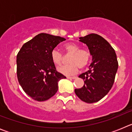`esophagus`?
Instances as JSON below:
<instances>
[{
	"instance_id": "1",
	"label": "esophagus",
	"mask_w": 132,
	"mask_h": 132,
	"mask_svg": "<svg viewBox=\"0 0 132 132\" xmlns=\"http://www.w3.org/2000/svg\"><path fill=\"white\" fill-rule=\"evenodd\" d=\"M67 78L68 79H76L77 77H67Z\"/></svg>"
}]
</instances>
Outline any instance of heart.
<instances>
[{"label":"heart","instance_id":"b5f03b06","mask_svg":"<svg viewBox=\"0 0 132 132\" xmlns=\"http://www.w3.org/2000/svg\"><path fill=\"white\" fill-rule=\"evenodd\" d=\"M63 50L66 54L71 55L69 62V65H64L58 68V71L63 75L70 76L77 73L79 68H84L89 63L91 55L89 50L80 49V45L75 43H67L63 46ZM52 62L57 66L62 64L63 55L57 49H53L51 52Z\"/></svg>","mask_w":132,"mask_h":132}]
</instances>
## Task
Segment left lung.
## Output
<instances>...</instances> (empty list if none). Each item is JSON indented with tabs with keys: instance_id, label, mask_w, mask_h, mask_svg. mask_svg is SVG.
<instances>
[{
	"instance_id": "left-lung-1",
	"label": "left lung",
	"mask_w": 132,
	"mask_h": 132,
	"mask_svg": "<svg viewBox=\"0 0 132 132\" xmlns=\"http://www.w3.org/2000/svg\"><path fill=\"white\" fill-rule=\"evenodd\" d=\"M88 46L93 57L89 70L79 76L84 80L82 88L75 90L77 96L87 103L96 102L111 89L118 67L116 52L102 36L90 34L79 38Z\"/></svg>"
}]
</instances>
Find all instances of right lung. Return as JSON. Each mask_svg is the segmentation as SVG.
I'll return each mask as SVG.
<instances>
[{
	"mask_svg": "<svg viewBox=\"0 0 132 132\" xmlns=\"http://www.w3.org/2000/svg\"><path fill=\"white\" fill-rule=\"evenodd\" d=\"M65 39L41 33L25 43L16 57L17 77L24 91L35 101H47L58 90L59 80L65 77L56 70L51 52Z\"/></svg>",
	"mask_w": 132,
	"mask_h": 132,
	"instance_id": "obj_1",
	"label": "right lung"
}]
</instances>
